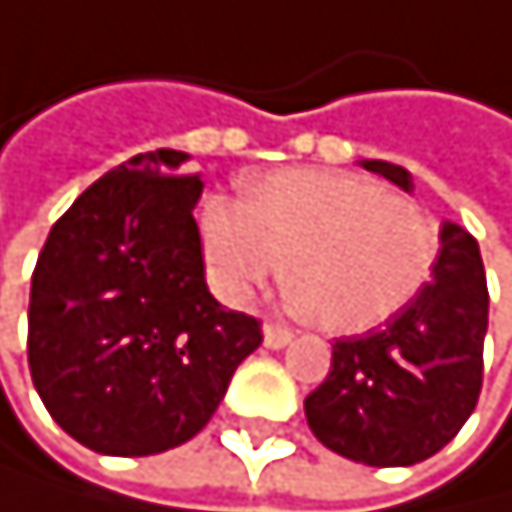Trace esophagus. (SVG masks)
<instances>
[{
    "instance_id": "34e87169",
    "label": "esophagus",
    "mask_w": 512,
    "mask_h": 512,
    "mask_svg": "<svg viewBox=\"0 0 512 512\" xmlns=\"http://www.w3.org/2000/svg\"><path fill=\"white\" fill-rule=\"evenodd\" d=\"M291 333L288 327H278V323H266V327H262V343H266L269 349H282V346H288L291 343Z\"/></svg>"
}]
</instances>
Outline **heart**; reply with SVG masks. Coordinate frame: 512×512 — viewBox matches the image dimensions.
<instances>
[{
    "instance_id": "obj_1",
    "label": "heart",
    "mask_w": 512,
    "mask_h": 512,
    "mask_svg": "<svg viewBox=\"0 0 512 512\" xmlns=\"http://www.w3.org/2000/svg\"><path fill=\"white\" fill-rule=\"evenodd\" d=\"M198 234L217 291L246 301L282 275L330 333L381 327L420 295L439 256L426 211L343 172H275L246 201L208 195Z\"/></svg>"
}]
</instances>
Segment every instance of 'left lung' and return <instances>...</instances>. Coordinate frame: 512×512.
I'll return each mask as SVG.
<instances>
[{"mask_svg":"<svg viewBox=\"0 0 512 512\" xmlns=\"http://www.w3.org/2000/svg\"><path fill=\"white\" fill-rule=\"evenodd\" d=\"M413 192L404 166L362 160ZM487 278L478 240L458 224L439 230L430 282L381 330L333 346L327 381L304 397L311 433L336 455L404 468L436 455L462 430L481 394Z\"/></svg>","mask_w":512,"mask_h":512,"instance_id":"1","label":"left lung"}]
</instances>
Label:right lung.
Instances as JSON below:
<instances>
[{"mask_svg":"<svg viewBox=\"0 0 512 512\" xmlns=\"http://www.w3.org/2000/svg\"><path fill=\"white\" fill-rule=\"evenodd\" d=\"M182 150L137 153L82 192L31 278V381L66 433L99 455H156L201 433L256 317L217 304Z\"/></svg>","mask_w":512,"mask_h":512,"instance_id":"obj_1","label":"right lung"}]
</instances>
